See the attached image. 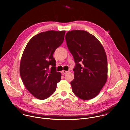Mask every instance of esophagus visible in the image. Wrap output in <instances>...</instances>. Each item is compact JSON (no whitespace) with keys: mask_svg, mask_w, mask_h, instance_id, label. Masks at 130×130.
Wrapping results in <instances>:
<instances>
[{"mask_svg":"<svg viewBox=\"0 0 130 130\" xmlns=\"http://www.w3.org/2000/svg\"><path fill=\"white\" fill-rule=\"evenodd\" d=\"M68 72H69L68 71H65V70H63V71H62V73H63V74H66V73H68Z\"/></svg>","mask_w":130,"mask_h":130,"instance_id":"obj_1","label":"esophagus"}]
</instances>
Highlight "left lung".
I'll list each match as a JSON object with an SVG mask.
<instances>
[{
	"instance_id": "1",
	"label": "left lung",
	"mask_w": 130,
	"mask_h": 130,
	"mask_svg": "<svg viewBox=\"0 0 130 130\" xmlns=\"http://www.w3.org/2000/svg\"><path fill=\"white\" fill-rule=\"evenodd\" d=\"M68 49L75 63L72 91L87 100L98 95L107 79L108 63L105 50L99 41L84 30L68 31L65 36Z\"/></svg>"
}]
</instances>
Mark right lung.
I'll use <instances>...</instances> for the list:
<instances>
[{
	"label": "right lung",
	"instance_id": "add662e5",
	"mask_svg": "<svg viewBox=\"0 0 130 130\" xmlns=\"http://www.w3.org/2000/svg\"><path fill=\"white\" fill-rule=\"evenodd\" d=\"M65 33V31L41 32L30 39L24 50L20 77L28 91L38 99H47L53 94L61 80L53 54L63 42Z\"/></svg>",
	"mask_w": 130,
	"mask_h": 130
}]
</instances>
